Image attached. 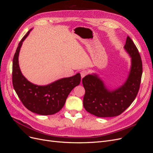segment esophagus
Instances as JSON below:
<instances>
[{
  "label": "esophagus",
  "mask_w": 153,
  "mask_h": 153,
  "mask_svg": "<svg viewBox=\"0 0 153 153\" xmlns=\"http://www.w3.org/2000/svg\"><path fill=\"white\" fill-rule=\"evenodd\" d=\"M88 74V71L87 70H83L80 72V75H81V77L82 78H84L85 76H86Z\"/></svg>",
  "instance_id": "obj_1"
}]
</instances>
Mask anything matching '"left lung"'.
<instances>
[{
    "label": "left lung",
    "mask_w": 153,
    "mask_h": 153,
    "mask_svg": "<svg viewBox=\"0 0 153 153\" xmlns=\"http://www.w3.org/2000/svg\"><path fill=\"white\" fill-rule=\"evenodd\" d=\"M124 48L131 57V68L127 80L119 89L110 91L96 75H88L82 79L85 93L83 104L91 114L100 117H114L121 114L135 99L140 89L142 62L135 43L127 37Z\"/></svg>",
    "instance_id": "left-lung-1"
}]
</instances>
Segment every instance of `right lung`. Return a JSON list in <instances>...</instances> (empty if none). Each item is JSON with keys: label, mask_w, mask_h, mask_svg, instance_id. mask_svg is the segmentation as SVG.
<instances>
[{"label": "right lung", "mask_w": 153, "mask_h": 153, "mask_svg": "<svg viewBox=\"0 0 153 153\" xmlns=\"http://www.w3.org/2000/svg\"><path fill=\"white\" fill-rule=\"evenodd\" d=\"M30 30L23 37L14 55L13 85L22 103L27 109L39 115H52L62 109L70 92L80 84L81 76L80 73H77L75 76L62 78L46 86L36 85L27 80L20 71L18 55L22 42Z\"/></svg>", "instance_id": "1"}]
</instances>
